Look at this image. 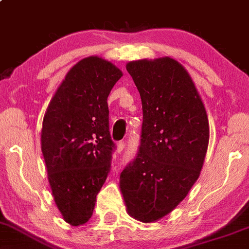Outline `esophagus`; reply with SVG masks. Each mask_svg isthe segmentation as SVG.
Wrapping results in <instances>:
<instances>
[{
  "label": "esophagus",
  "instance_id": "34e87169",
  "mask_svg": "<svg viewBox=\"0 0 249 249\" xmlns=\"http://www.w3.org/2000/svg\"><path fill=\"white\" fill-rule=\"evenodd\" d=\"M124 146H125V143L124 142V141H121V142H119L118 144H116V150H118V152L124 151Z\"/></svg>",
  "mask_w": 249,
  "mask_h": 249
}]
</instances>
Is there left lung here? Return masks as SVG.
Instances as JSON below:
<instances>
[{
	"mask_svg": "<svg viewBox=\"0 0 249 249\" xmlns=\"http://www.w3.org/2000/svg\"><path fill=\"white\" fill-rule=\"evenodd\" d=\"M142 100L136 158L120 176L127 213L143 223L176 209L198 179L209 144L203 101L182 64L171 57L125 66Z\"/></svg>",
	"mask_w": 249,
	"mask_h": 249,
	"instance_id": "1",
	"label": "left lung"
}]
</instances>
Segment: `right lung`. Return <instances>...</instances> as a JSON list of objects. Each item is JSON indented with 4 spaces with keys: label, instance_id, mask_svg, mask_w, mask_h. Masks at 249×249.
I'll return each instance as SVG.
<instances>
[{
    "label": "right lung",
    "instance_id": "1",
    "mask_svg": "<svg viewBox=\"0 0 249 249\" xmlns=\"http://www.w3.org/2000/svg\"><path fill=\"white\" fill-rule=\"evenodd\" d=\"M122 71L98 56L69 70L46 110L41 129L52 194L63 219L85 224L110 170L115 144L110 139L107 97Z\"/></svg>",
    "mask_w": 249,
    "mask_h": 249
}]
</instances>
